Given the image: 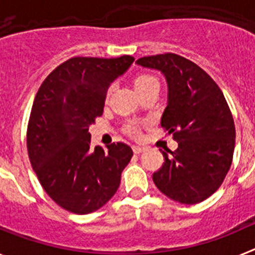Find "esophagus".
Masks as SVG:
<instances>
[{
    "label": "esophagus",
    "instance_id": "obj_1",
    "mask_svg": "<svg viewBox=\"0 0 255 255\" xmlns=\"http://www.w3.org/2000/svg\"><path fill=\"white\" fill-rule=\"evenodd\" d=\"M144 149H145V148L140 147V145H134V147H132V152H134L135 154H139V153L144 152Z\"/></svg>",
    "mask_w": 255,
    "mask_h": 255
}]
</instances>
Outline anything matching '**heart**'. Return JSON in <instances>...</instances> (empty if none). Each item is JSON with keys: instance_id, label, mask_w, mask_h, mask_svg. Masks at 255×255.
I'll use <instances>...</instances> for the list:
<instances>
[{"instance_id": "b5f03b06", "label": "heart", "mask_w": 255, "mask_h": 255, "mask_svg": "<svg viewBox=\"0 0 255 255\" xmlns=\"http://www.w3.org/2000/svg\"><path fill=\"white\" fill-rule=\"evenodd\" d=\"M153 83H157V80H155L153 76L139 75L138 78L135 79L134 82L135 91H136V89H140V88L147 87V85L149 84H153ZM128 132H129L130 135H132V136H139V135H140V131H139V128L136 124H130V125L128 126Z\"/></svg>"}]
</instances>
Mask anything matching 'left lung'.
Returning a JSON list of instances; mask_svg holds the SVG:
<instances>
[{
  "instance_id": "1",
  "label": "left lung",
  "mask_w": 255,
  "mask_h": 255,
  "mask_svg": "<svg viewBox=\"0 0 255 255\" xmlns=\"http://www.w3.org/2000/svg\"><path fill=\"white\" fill-rule=\"evenodd\" d=\"M136 65L166 79L161 125L179 144L162 152L164 162L153 181L175 202L200 203L220 188L233 161L235 126L224 93L203 69L175 53L141 57Z\"/></svg>"
}]
</instances>
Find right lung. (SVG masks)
<instances>
[{
  "instance_id": "1",
  "label": "right lung",
  "mask_w": 255,
  "mask_h": 255,
  "mask_svg": "<svg viewBox=\"0 0 255 255\" xmlns=\"http://www.w3.org/2000/svg\"><path fill=\"white\" fill-rule=\"evenodd\" d=\"M132 62L131 56L70 58L38 89L28 125L29 159L47 194L66 211L92 213L120 186L131 148H92L89 126L103 114L110 85Z\"/></svg>"
}]
</instances>
